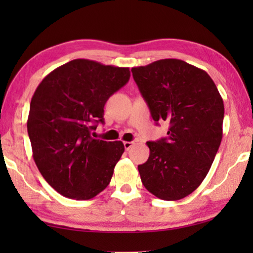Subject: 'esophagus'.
Wrapping results in <instances>:
<instances>
[{
    "instance_id": "34e87169",
    "label": "esophagus",
    "mask_w": 253,
    "mask_h": 253,
    "mask_svg": "<svg viewBox=\"0 0 253 253\" xmlns=\"http://www.w3.org/2000/svg\"><path fill=\"white\" fill-rule=\"evenodd\" d=\"M132 145H134V143H132V142H124V147H125L126 151H128V149L131 148Z\"/></svg>"
}]
</instances>
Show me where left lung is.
I'll return each instance as SVG.
<instances>
[{"label":"left lung","instance_id":"left-lung-1","mask_svg":"<svg viewBox=\"0 0 253 253\" xmlns=\"http://www.w3.org/2000/svg\"><path fill=\"white\" fill-rule=\"evenodd\" d=\"M131 72L154 121L169 124L166 138L146 143L142 183L158 199L181 200L211 169L223 135V99L207 72L183 60H157Z\"/></svg>","mask_w":253,"mask_h":253}]
</instances>
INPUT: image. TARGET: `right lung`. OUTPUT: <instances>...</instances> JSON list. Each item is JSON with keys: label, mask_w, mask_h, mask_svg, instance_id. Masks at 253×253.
<instances>
[{"label": "right lung", "mask_w": 253, "mask_h": 253, "mask_svg": "<svg viewBox=\"0 0 253 253\" xmlns=\"http://www.w3.org/2000/svg\"><path fill=\"white\" fill-rule=\"evenodd\" d=\"M129 68L76 59L51 71L34 91L28 134L33 160L63 196L90 200L108 186L125 147L90 132L104 123V107L129 80Z\"/></svg>", "instance_id": "right-lung-1"}]
</instances>
